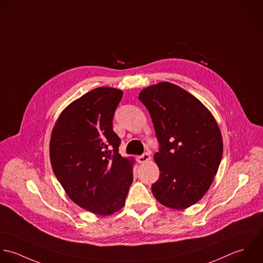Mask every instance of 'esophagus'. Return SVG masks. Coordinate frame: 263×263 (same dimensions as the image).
<instances>
[{
	"label": "esophagus",
	"instance_id": "1",
	"mask_svg": "<svg viewBox=\"0 0 263 263\" xmlns=\"http://www.w3.org/2000/svg\"><path fill=\"white\" fill-rule=\"evenodd\" d=\"M151 156H149V154H143L142 156H140V157H138L137 158V160H138V162L139 163H144V162H147V161H149L151 160Z\"/></svg>",
	"mask_w": 263,
	"mask_h": 263
}]
</instances>
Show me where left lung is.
I'll return each instance as SVG.
<instances>
[{
  "instance_id": "1",
  "label": "left lung",
  "mask_w": 263,
  "mask_h": 263,
  "mask_svg": "<svg viewBox=\"0 0 263 263\" xmlns=\"http://www.w3.org/2000/svg\"><path fill=\"white\" fill-rule=\"evenodd\" d=\"M152 117L160 145L159 178L152 191L162 205L185 210L209 191L222 157V137L210 109L180 86L159 82L138 97Z\"/></svg>"
}]
</instances>
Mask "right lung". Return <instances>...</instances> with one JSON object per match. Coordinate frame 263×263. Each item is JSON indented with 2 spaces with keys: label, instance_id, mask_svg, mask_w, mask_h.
Returning a JSON list of instances; mask_svg holds the SVG:
<instances>
[{
  "label": "right lung",
  "instance_id": "1",
  "mask_svg": "<svg viewBox=\"0 0 263 263\" xmlns=\"http://www.w3.org/2000/svg\"><path fill=\"white\" fill-rule=\"evenodd\" d=\"M121 89L98 87L59 116L50 141L53 173L69 198L98 215L121 210L133 182L134 158L119 154L112 130Z\"/></svg>",
  "mask_w": 263,
  "mask_h": 263
}]
</instances>
